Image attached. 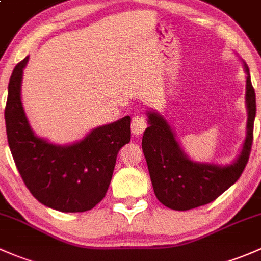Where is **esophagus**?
Masks as SVG:
<instances>
[{
  "mask_svg": "<svg viewBox=\"0 0 261 261\" xmlns=\"http://www.w3.org/2000/svg\"><path fill=\"white\" fill-rule=\"evenodd\" d=\"M147 128V122L146 117L143 114H139L133 117V120H132V133L136 134V136H141Z\"/></svg>",
  "mask_w": 261,
  "mask_h": 261,
  "instance_id": "34e87169",
  "label": "esophagus"
}]
</instances>
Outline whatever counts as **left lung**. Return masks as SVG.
<instances>
[{
  "label": "left lung",
  "instance_id": "8db88e82",
  "mask_svg": "<svg viewBox=\"0 0 261 261\" xmlns=\"http://www.w3.org/2000/svg\"><path fill=\"white\" fill-rule=\"evenodd\" d=\"M243 66L246 72V137L240 153L230 165L191 160L166 118L155 111L147 112L149 127L143 133L142 149L148 166L153 190L158 201L166 207L186 211L207 205L232 186L243 173L250 154L256 113L250 71L244 61Z\"/></svg>",
  "mask_w": 261,
  "mask_h": 261
}]
</instances>
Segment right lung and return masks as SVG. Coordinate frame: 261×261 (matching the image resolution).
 Instances as JSON below:
<instances>
[{
	"label": "right lung",
	"instance_id": "add662e5",
	"mask_svg": "<svg viewBox=\"0 0 261 261\" xmlns=\"http://www.w3.org/2000/svg\"><path fill=\"white\" fill-rule=\"evenodd\" d=\"M16 65L9 83L5 122L9 146L26 187L39 202L61 212L91 210L106 196L119 149L130 141V117L91 129L71 144L36 136L21 101L23 69Z\"/></svg>",
	"mask_w": 261,
	"mask_h": 261
}]
</instances>
